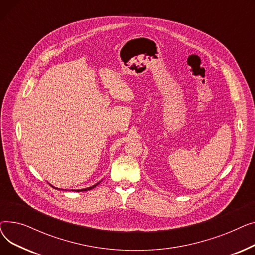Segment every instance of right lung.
Returning a JSON list of instances; mask_svg holds the SVG:
<instances>
[{"instance_id":"obj_1","label":"right lung","mask_w":255,"mask_h":255,"mask_svg":"<svg viewBox=\"0 0 255 255\" xmlns=\"http://www.w3.org/2000/svg\"><path fill=\"white\" fill-rule=\"evenodd\" d=\"M100 184V182H98L97 184H95V185H93V186H91V187H88V188H85V189H78V190H74V191H88V190H91V189H93V188H95V187L97 186V185H99ZM53 187V186H52ZM53 188H56V187H53ZM56 189H58V188H56Z\"/></svg>"}]
</instances>
